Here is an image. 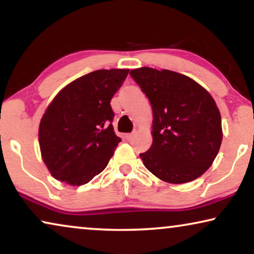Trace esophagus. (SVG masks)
I'll return each instance as SVG.
<instances>
[{
	"mask_svg": "<svg viewBox=\"0 0 254 254\" xmlns=\"http://www.w3.org/2000/svg\"><path fill=\"white\" fill-rule=\"evenodd\" d=\"M134 133H129V134H126V135H125V138H126V140L127 141H130L131 140V138H133L134 137Z\"/></svg>",
	"mask_w": 254,
	"mask_h": 254,
	"instance_id": "34e87169",
	"label": "esophagus"
}]
</instances>
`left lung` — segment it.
I'll list each match as a JSON object with an SVG mask.
<instances>
[{"label": "left lung", "mask_w": 254, "mask_h": 254, "mask_svg": "<svg viewBox=\"0 0 254 254\" xmlns=\"http://www.w3.org/2000/svg\"><path fill=\"white\" fill-rule=\"evenodd\" d=\"M129 75L152 109V144L140 154L152 175L171 184L199 178L213 164L222 142L221 114L207 90L192 78L148 67Z\"/></svg>", "instance_id": "8db88e82"}]
</instances>
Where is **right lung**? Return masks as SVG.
<instances>
[{
  "label": "right lung",
  "mask_w": 254,
  "mask_h": 254,
  "mask_svg": "<svg viewBox=\"0 0 254 254\" xmlns=\"http://www.w3.org/2000/svg\"><path fill=\"white\" fill-rule=\"evenodd\" d=\"M128 69H102L64 86L47 107L39 126L43 161L57 180L72 186L99 175L121 141L114 133L111 99Z\"/></svg>",
  "instance_id": "1"
}]
</instances>
